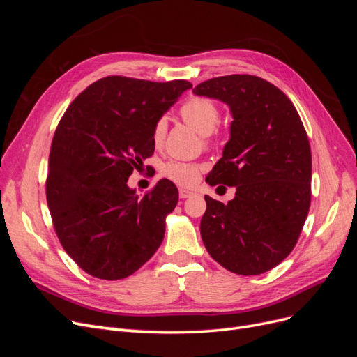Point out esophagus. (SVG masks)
<instances>
[{
    "label": "esophagus",
    "instance_id": "obj_1",
    "mask_svg": "<svg viewBox=\"0 0 357 357\" xmlns=\"http://www.w3.org/2000/svg\"><path fill=\"white\" fill-rule=\"evenodd\" d=\"M178 195H180V198H181V199H186V198H190V197L193 195V192H192V190H189V189L181 188V189L178 190Z\"/></svg>",
    "mask_w": 357,
    "mask_h": 357
}]
</instances>
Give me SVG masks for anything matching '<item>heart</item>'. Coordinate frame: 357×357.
Here are the masks:
<instances>
[{
    "instance_id": "1",
    "label": "heart",
    "mask_w": 357,
    "mask_h": 357,
    "mask_svg": "<svg viewBox=\"0 0 357 357\" xmlns=\"http://www.w3.org/2000/svg\"><path fill=\"white\" fill-rule=\"evenodd\" d=\"M180 114L188 125L195 128L202 135L210 134L214 126L218 125L220 112L219 107L213 100L205 96H190L180 107ZM167 132V121L158 119L152 129V142L155 146L164 143ZM201 167L193 162L185 160H169L164 167V174L172 181L178 183L181 186H190L199 177Z\"/></svg>"
}]
</instances>
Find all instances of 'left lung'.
<instances>
[{
  "mask_svg": "<svg viewBox=\"0 0 357 357\" xmlns=\"http://www.w3.org/2000/svg\"><path fill=\"white\" fill-rule=\"evenodd\" d=\"M193 93L229 105L234 117L229 142L205 181L235 186V198L223 204L204 197V245L231 273H266L294 250L308 215L311 149L305 128L287 96L256 75L214 77Z\"/></svg>",
  "mask_w": 357,
  "mask_h": 357,
  "instance_id": "obj_1",
  "label": "left lung"
}]
</instances>
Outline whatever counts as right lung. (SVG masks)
Returning a JSON list of instances; mask_svg holds the SVG:
<instances>
[{
  "label": "right lung",
  "mask_w": 357,
  "mask_h": 357,
  "mask_svg": "<svg viewBox=\"0 0 357 357\" xmlns=\"http://www.w3.org/2000/svg\"><path fill=\"white\" fill-rule=\"evenodd\" d=\"M186 80L109 75L88 86L63 113L50 147L46 197L58 238L83 271L121 280L162 244L178 190L162 178L143 198L128 178L152 156V129Z\"/></svg>",
  "instance_id": "add662e5"
}]
</instances>
